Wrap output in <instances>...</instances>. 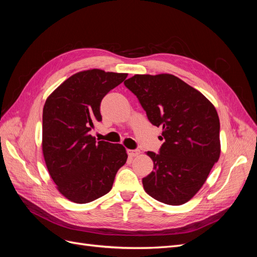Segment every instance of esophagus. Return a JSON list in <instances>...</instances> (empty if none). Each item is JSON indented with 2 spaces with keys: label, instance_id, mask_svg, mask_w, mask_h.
Here are the masks:
<instances>
[{
  "label": "esophagus",
  "instance_id": "esophagus-1",
  "mask_svg": "<svg viewBox=\"0 0 257 257\" xmlns=\"http://www.w3.org/2000/svg\"><path fill=\"white\" fill-rule=\"evenodd\" d=\"M139 153H141V151L139 150H127V154L130 158H136V157H138Z\"/></svg>",
  "mask_w": 257,
  "mask_h": 257
}]
</instances>
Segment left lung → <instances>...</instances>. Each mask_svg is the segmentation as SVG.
<instances>
[{
  "mask_svg": "<svg viewBox=\"0 0 257 257\" xmlns=\"http://www.w3.org/2000/svg\"><path fill=\"white\" fill-rule=\"evenodd\" d=\"M124 84L137 96L149 121L162 127L165 141L159 154L147 152L154 170L143 179L146 193L167 205L188 203L220 158V120L215 107L172 74L134 75Z\"/></svg>",
  "mask_w": 257,
  "mask_h": 257,
  "instance_id": "1",
  "label": "left lung"
}]
</instances>
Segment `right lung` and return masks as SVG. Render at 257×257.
Returning a JSON list of instances; mask_svg holds the SVG:
<instances>
[{
	"mask_svg": "<svg viewBox=\"0 0 257 257\" xmlns=\"http://www.w3.org/2000/svg\"><path fill=\"white\" fill-rule=\"evenodd\" d=\"M127 77L93 68L72 75L46 99L42 149L58 191L76 204L102 197L127 160L121 144L96 142L89 132L102 120L99 106Z\"/></svg>",
	"mask_w": 257,
	"mask_h": 257,
	"instance_id": "right-lung-1",
	"label": "right lung"
}]
</instances>
